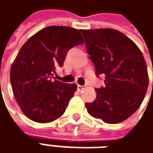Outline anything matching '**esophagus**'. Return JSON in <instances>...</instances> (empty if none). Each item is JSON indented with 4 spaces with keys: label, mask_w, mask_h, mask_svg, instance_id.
Instances as JSON below:
<instances>
[{
    "label": "esophagus",
    "mask_w": 153,
    "mask_h": 153,
    "mask_svg": "<svg viewBox=\"0 0 153 153\" xmlns=\"http://www.w3.org/2000/svg\"><path fill=\"white\" fill-rule=\"evenodd\" d=\"M85 85H77V90H78L79 91H82V90L85 88Z\"/></svg>",
    "instance_id": "obj_1"
}]
</instances>
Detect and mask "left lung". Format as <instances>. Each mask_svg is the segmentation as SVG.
Returning <instances> with one entry per match:
<instances>
[{"mask_svg": "<svg viewBox=\"0 0 153 153\" xmlns=\"http://www.w3.org/2000/svg\"><path fill=\"white\" fill-rule=\"evenodd\" d=\"M81 32L96 75L105 76V87L96 89V100L85 103L87 111L105 123L123 122L139 108L148 90V68L143 55L130 39L116 30Z\"/></svg>", "mask_w": 153, "mask_h": 153, "instance_id": "left-lung-1", "label": "left lung"}]
</instances>
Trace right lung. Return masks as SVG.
Wrapping results in <instances>:
<instances>
[{"label":"right lung","instance_id":"obj_1","mask_svg":"<svg viewBox=\"0 0 153 153\" xmlns=\"http://www.w3.org/2000/svg\"><path fill=\"white\" fill-rule=\"evenodd\" d=\"M84 40L78 30L49 26L23 45L10 68L14 96L22 112L38 123H49L64 114L77 86L51 81L56 67H62L68 50Z\"/></svg>","mask_w":153,"mask_h":153}]
</instances>
